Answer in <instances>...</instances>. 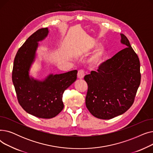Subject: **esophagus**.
Segmentation results:
<instances>
[{"instance_id":"1","label":"esophagus","mask_w":153,"mask_h":153,"mask_svg":"<svg viewBox=\"0 0 153 153\" xmlns=\"http://www.w3.org/2000/svg\"><path fill=\"white\" fill-rule=\"evenodd\" d=\"M85 74H84V72L83 70H80L78 71V73H77V78L80 79H82L84 77Z\"/></svg>"}]
</instances>
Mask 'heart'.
I'll return each mask as SVG.
<instances>
[{"label":"heart","instance_id":"b5f03b06","mask_svg":"<svg viewBox=\"0 0 153 153\" xmlns=\"http://www.w3.org/2000/svg\"><path fill=\"white\" fill-rule=\"evenodd\" d=\"M99 45L100 43L97 39H93L91 42V43L88 45H87L84 49L80 52L79 55L82 56V57L87 56ZM107 51L106 48L103 45H100L93 52L89 58L88 59V64L92 68H96L99 66L103 62L104 59H105L107 56Z\"/></svg>","mask_w":153,"mask_h":153}]
</instances>
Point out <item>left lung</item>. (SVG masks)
Returning a JSON list of instances; mask_svg holds the SVG:
<instances>
[{"label": "left lung", "instance_id": "1", "mask_svg": "<svg viewBox=\"0 0 153 153\" xmlns=\"http://www.w3.org/2000/svg\"><path fill=\"white\" fill-rule=\"evenodd\" d=\"M126 48L103 62L97 72L85 76L88 85L85 105L95 117L109 120L124 114L133 105L141 81L140 63L126 36Z\"/></svg>", "mask_w": 153, "mask_h": 153}]
</instances>
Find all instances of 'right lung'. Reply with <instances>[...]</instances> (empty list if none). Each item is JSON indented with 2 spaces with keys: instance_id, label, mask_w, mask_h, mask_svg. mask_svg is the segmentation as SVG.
<instances>
[{
  "instance_id": "right-lung-1",
  "label": "right lung",
  "mask_w": 153,
  "mask_h": 153,
  "mask_svg": "<svg viewBox=\"0 0 153 153\" xmlns=\"http://www.w3.org/2000/svg\"><path fill=\"white\" fill-rule=\"evenodd\" d=\"M49 33L48 28L32 34L19 48L15 57L12 82L21 107L27 113L41 118H51L64 108L62 94L77 79V71L59 74H50L42 80L30 76L35 61L36 50Z\"/></svg>"
}]
</instances>
